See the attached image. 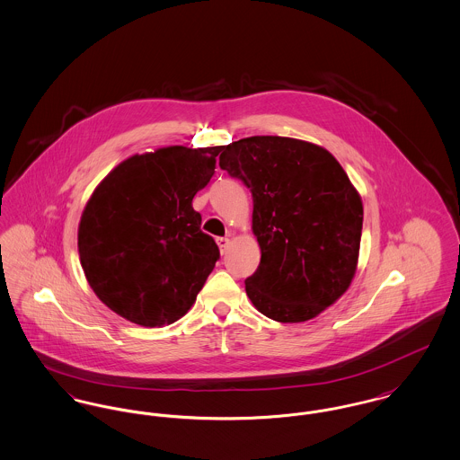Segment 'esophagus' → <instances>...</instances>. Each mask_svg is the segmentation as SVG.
Returning a JSON list of instances; mask_svg holds the SVG:
<instances>
[{"mask_svg": "<svg viewBox=\"0 0 460 460\" xmlns=\"http://www.w3.org/2000/svg\"><path fill=\"white\" fill-rule=\"evenodd\" d=\"M217 245H218V248H220V253H226V250H227V247H229V238H217Z\"/></svg>", "mask_w": 460, "mask_h": 460, "instance_id": "34e87169", "label": "esophagus"}]
</instances>
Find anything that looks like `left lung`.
<instances>
[{"label": "left lung", "instance_id": "1", "mask_svg": "<svg viewBox=\"0 0 460 460\" xmlns=\"http://www.w3.org/2000/svg\"><path fill=\"white\" fill-rule=\"evenodd\" d=\"M218 164L253 199L261 262L245 280L250 301L277 322L317 317L357 268L362 201L345 170L325 148L283 137L222 146Z\"/></svg>", "mask_w": 460, "mask_h": 460}]
</instances>
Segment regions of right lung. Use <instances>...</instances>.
<instances>
[{"label": "right lung", "instance_id": "right-lung-1", "mask_svg": "<svg viewBox=\"0 0 460 460\" xmlns=\"http://www.w3.org/2000/svg\"><path fill=\"white\" fill-rule=\"evenodd\" d=\"M222 146H166L133 155L98 185L82 213L78 253L85 279L117 315L145 327L173 323L194 305L220 259L198 190Z\"/></svg>", "mask_w": 460, "mask_h": 460}]
</instances>
